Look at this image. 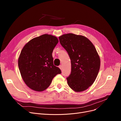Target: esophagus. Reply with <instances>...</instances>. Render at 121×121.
I'll list each match as a JSON object with an SVG mask.
<instances>
[{
	"instance_id": "1",
	"label": "esophagus",
	"mask_w": 121,
	"mask_h": 121,
	"mask_svg": "<svg viewBox=\"0 0 121 121\" xmlns=\"http://www.w3.org/2000/svg\"><path fill=\"white\" fill-rule=\"evenodd\" d=\"M59 68H60V69H62V65H60V66H59Z\"/></svg>"
}]
</instances>
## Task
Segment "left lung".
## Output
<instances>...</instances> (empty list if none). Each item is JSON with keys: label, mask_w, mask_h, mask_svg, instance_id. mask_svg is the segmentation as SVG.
<instances>
[{"label": "left lung", "mask_w": 121, "mask_h": 121, "mask_svg": "<svg viewBox=\"0 0 121 121\" xmlns=\"http://www.w3.org/2000/svg\"><path fill=\"white\" fill-rule=\"evenodd\" d=\"M59 39L71 60V73L67 78V83L74 92L84 91L93 84L99 70L100 60L97 51L84 36L68 33Z\"/></svg>", "instance_id": "obj_1"}]
</instances>
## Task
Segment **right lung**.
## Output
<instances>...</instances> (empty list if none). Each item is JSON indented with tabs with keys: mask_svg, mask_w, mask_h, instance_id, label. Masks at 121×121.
Segmentation results:
<instances>
[{
	"mask_svg": "<svg viewBox=\"0 0 121 121\" xmlns=\"http://www.w3.org/2000/svg\"><path fill=\"white\" fill-rule=\"evenodd\" d=\"M59 41L56 36L43 34L30 40L22 48L18 59L22 78L32 90L42 92L49 87L55 76L61 73L53 65V49Z\"/></svg>",
	"mask_w": 121,
	"mask_h": 121,
	"instance_id": "obj_1",
	"label": "right lung"
}]
</instances>
